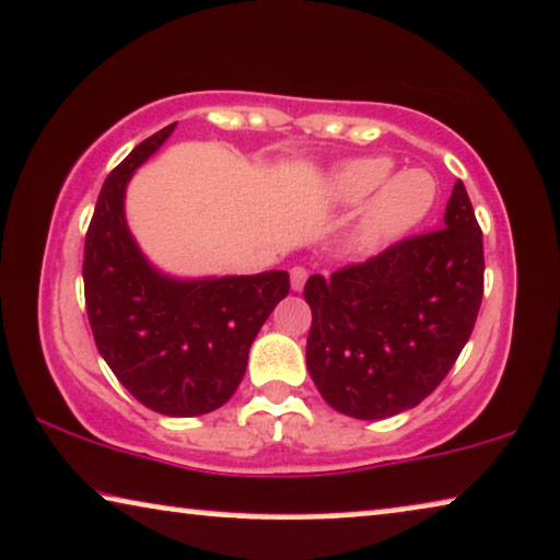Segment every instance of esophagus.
Masks as SVG:
<instances>
[{"instance_id":"34e87169","label":"esophagus","mask_w":560,"mask_h":560,"mask_svg":"<svg viewBox=\"0 0 560 560\" xmlns=\"http://www.w3.org/2000/svg\"><path fill=\"white\" fill-rule=\"evenodd\" d=\"M305 280H307L305 267H293V270H290V288H293L295 293H300V290L305 288Z\"/></svg>"}]
</instances>
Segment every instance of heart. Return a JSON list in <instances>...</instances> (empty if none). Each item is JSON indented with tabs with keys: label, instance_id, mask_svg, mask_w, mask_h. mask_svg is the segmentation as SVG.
Returning a JSON list of instances; mask_svg holds the SVG:
<instances>
[{
	"label": "heart",
	"instance_id": "b5f03b06",
	"mask_svg": "<svg viewBox=\"0 0 560 560\" xmlns=\"http://www.w3.org/2000/svg\"><path fill=\"white\" fill-rule=\"evenodd\" d=\"M315 199L328 209L359 212L346 226L340 247L348 257H374L427 222L440 197V184L427 168L394 174L388 156L343 161L315 184Z\"/></svg>",
	"mask_w": 560,
	"mask_h": 560
}]
</instances>
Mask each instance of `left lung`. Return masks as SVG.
Segmentation results:
<instances>
[{
    "label": "left lung",
    "instance_id": "left-lung-1",
    "mask_svg": "<svg viewBox=\"0 0 560 560\" xmlns=\"http://www.w3.org/2000/svg\"><path fill=\"white\" fill-rule=\"evenodd\" d=\"M482 232L457 182L442 230L305 282V363L323 399L353 419L415 409L440 386L482 303Z\"/></svg>",
    "mask_w": 560,
    "mask_h": 560
}]
</instances>
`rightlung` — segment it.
Instances as JSON below:
<instances>
[{"label": "right lung", "mask_w": 560, "mask_h": 560, "mask_svg": "<svg viewBox=\"0 0 560 560\" xmlns=\"http://www.w3.org/2000/svg\"><path fill=\"white\" fill-rule=\"evenodd\" d=\"M176 124L136 145L105 179L85 234V307L113 374L166 417H199L237 392L249 346L288 295L290 275L176 278L143 255L126 220V189Z\"/></svg>", "instance_id": "right-lung-1"}]
</instances>
